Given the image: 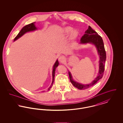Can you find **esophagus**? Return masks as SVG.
I'll list each match as a JSON object with an SVG mask.
<instances>
[{
    "instance_id": "obj_1",
    "label": "esophagus",
    "mask_w": 123,
    "mask_h": 123,
    "mask_svg": "<svg viewBox=\"0 0 123 123\" xmlns=\"http://www.w3.org/2000/svg\"><path fill=\"white\" fill-rule=\"evenodd\" d=\"M59 60L60 63H64L65 60V58L63 56H60L59 57Z\"/></svg>"
}]
</instances>
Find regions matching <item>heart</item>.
Returning <instances> with one entry per match:
<instances>
[{"label": "heart", "mask_w": 123, "mask_h": 123, "mask_svg": "<svg viewBox=\"0 0 123 123\" xmlns=\"http://www.w3.org/2000/svg\"><path fill=\"white\" fill-rule=\"evenodd\" d=\"M72 30V28L71 27H66L63 29L62 32L65 35H68L71 32L70 34V38L71 39H75L78 35V32L76 30Z\"/></svg>", "instance_id": "heart-1"}]
</instances>
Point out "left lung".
<instances>
[{
	"label": "left lung",
	"instance_id": "8db88e82",
	"mask_svg": "<svg viewBox=\"0 0 123 123\" xmlns=\"http://www.w3.org/2000/svg\"><path fill=\"white\" fill-rule=\"evenodd\" d=\"M80 41V43L81 44L89 43L94 44L97 49L98 54L99 56V71L98 75L90 84L84 85L74 81L72 78L70 72L69 71L68 72L70 82L73 85L79 89L83 90L93 86L103 77L105 70L106 53L104 43L101 37L98 35V33L92 29L89 26H88V29L85 31V34L82 36Z\"/></svg>",
	"mask_w": 123,
	"mask_h": 123
}]
</instances>
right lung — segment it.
Instances as JSON below:
<instances>
[{
  "mask_svg": "<svg viewBox=\"0 0 123 123\" xmlns=\"http://www.w3.org/2000/svg\"><path fill=\"white\" fill-rule=\"evenodd\" d=\"M37 29V28L35 27V23H33L31 24H29L28 25H27L26 26H25L24 27H23V28L21 29V30L19 32V33L18 34L17 36L15 38L14 41H16L17 40H18V38H19L20 37H21L22 36L24 35V34H25L26 33L30 32V31H34ZM59 63L58 62V60H57V61H56L55 63L54 64L53 67V82L51 84V85L50 86V87L48 88V90H49L50 89L52 88V87L53 86V82L54 81V76H55V70H56V68H57V67L59 65Z\"/></svg>",
  "mask_w": 123,
  "mask_h": 123,
  "instance_id": "right-lung-1",
  "label": "right lung"
}]
</instances>
